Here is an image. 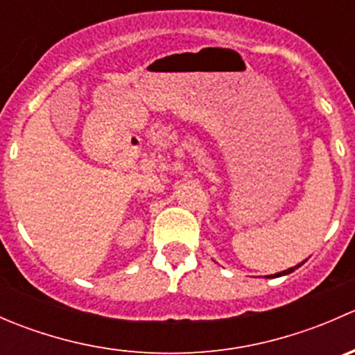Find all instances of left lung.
I'll return each mask as SVG.
<instances>
[{
	"mask_svg": "<svg viewBox=\"0 0 355 355\" xmlns=\"http://www.w3.org/2000/svg\"><path fill=\"white\" fill-rule=\"evenodd\" d=\"M297 268H300V264H297V266H293V268H288V270L282 271V273H277L275 277H284V275H288V273H292V271H295Z\"/></svg>",
	"mask_w": 355,
	"mask_h": 355,
	"instance_id": "left-lung-1",
	"label": "left lung"
}]
</instances>
